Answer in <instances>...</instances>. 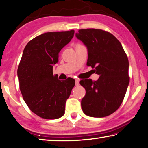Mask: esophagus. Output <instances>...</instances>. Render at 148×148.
Returning a JSON list of instances; mask_svg holds the SVG:
<instances>
[{
	"mask_svg": "<svg viewBox=\"0 0 148 148\" xmlns=\"http://www.w3.org/2000/svg\"><path fill=\"white\" fill-rule=\"evenodd\" d=\"M75 85L76 86H79V80L78 79H75Z\"/></svg>",
	"mask_w": 148,
	"mask_h": 148,
	"instance_id": "esophagus-1",
	"label": "esophagus"
}]
</instances>
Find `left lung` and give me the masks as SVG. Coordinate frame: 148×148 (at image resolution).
Wrapping results in <instances>:
<instances>
[{"label":"left lung","mask_w":148,"mask_h":148,"mask_svg":"<svg viewBox=\"0 0 148 148\" xmlns=\"http://www.w3.org/2000/svg\"><path fill=\"white\" fill-rule=\"evenodd\" d=\"M88 50L87 65L94 68L97 81L81 80L86 94L81 101L83 112L103 118L120 107L129 85L128 59L115 36L100 29H81L75 34Z\"/></svg>","instance_id":"8db88e82"}]
</instances>
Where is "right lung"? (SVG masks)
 <instances>
[{
  "label": "right lung",
  "mask_w": 148,
  "mask_h": 148,
  "mask_svg": "<svg viewBox=\"0 0 148 148\" xmlns=\"http://www.w3.org/2000/svg\"><path fill=\"white\" fill-rule=\"evenodd\" d=\"M74 33L72 29L42 34L29 41L23 51L17 71L20 89L29 108L42 119H57L65 114L75 82L71 78L59 80L53 66Z\"/></svg>",
  "instance_id": "right-lung-1"
}]
</instances>
